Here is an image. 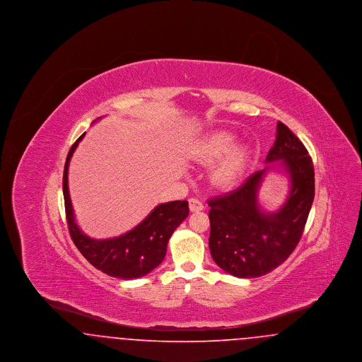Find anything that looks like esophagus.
Listing matches in <instances>:
<instances>
[{
	"label": "esophagus",
	"mask_w": 362,
	"mask_h": 362,
	"mask_svg": "<svg viewBox=\"0 0 362 362\" xmlns=\"http://www.w3.org/2000/svg\"><path fill=\"white\" fill-rule=\"evenodd\" d=\"M189 210L191 211H199V210H204V202L197 199V198H191L189 201Z\"/></svg>",
	"instance_id": "esophagus-1"
}]
</instances>
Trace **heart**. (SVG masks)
<instances>
[{
    "label": "heart",
    "mask_w": 362,
    "mask_h": 362,
    "mask_svg": "<svg viewBox=\"0 0 362 362\" xmlns=\"http://www.w3.org/2000/svg\"><path fill=\"white\" fill-rule=\"evenodd\" d=\"M236 142L238 137L233 133L220 130L205 138L198 146V158L205 164H213L225 157L213 175L216 183L221 186L235 183L248 160V151L245 148L238 146L233 149Z\"/></svg>",
    "instance_id": "1"
}]
</instances>
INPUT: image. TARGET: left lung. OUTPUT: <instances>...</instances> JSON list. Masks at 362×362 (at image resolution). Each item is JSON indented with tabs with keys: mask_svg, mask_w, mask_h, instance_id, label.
Here are the masks:
<instances>
[{
	"mask_svg": "<svg viewBox=\"0 0 362 362\" xmlns=\"http://www.w3.org/2000/svg\"><path fill=\"white\" fill-rule=\"evenodd\" d=\"M238 189L211 198L209 248L213 260L232 276L257 278L282 264L303 236L315 197V171L308 151L291 129L278 122L276 138L266 164ZM282 169L291 180L287 202L267 214L257 191L269 169Z\"/></svg>",
	"mask_w": 362,
	"mask_h": 362,
	"instance_id": "8db88e82",
	"label": "left lung"
}]
</instances>
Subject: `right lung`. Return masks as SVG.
<instances>
[{"label":"right lung","mask_w":362,"mask_h":362,"mask_svg":"<svg viewBox=\"0 0 362 362\" xmlns=\"http://www.w3.org/2000/svg\"><path fill=\"white\" fill-rule=\"evenodd\" d=\"M84 136L86 133L70 148L62 180L66 221L71 240L83 257L107 276L121 279L146 276L163 262L173 230L189 216V202L173 201L161 204L156 206L142 223L118 238L96 240L86 236L76 224L68 186L70 158Z\"/></svg>","instance_id":"1"}]
</instances>
